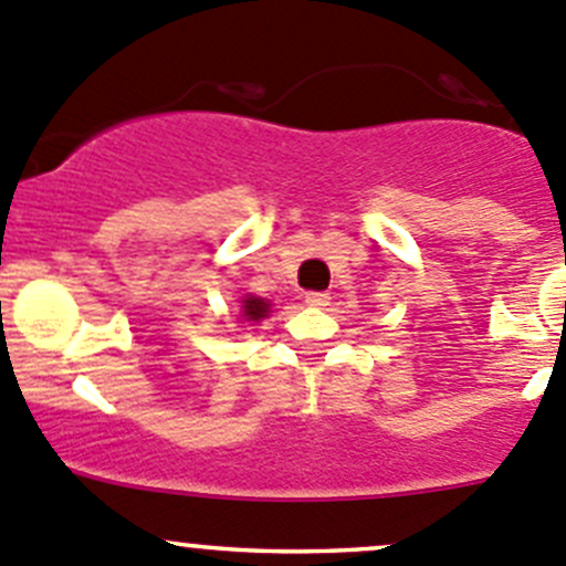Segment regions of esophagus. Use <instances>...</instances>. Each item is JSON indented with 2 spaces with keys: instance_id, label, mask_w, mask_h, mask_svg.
Returning a JSON list of instances; mask_svg holds the SVG:
<instances>
[{
  "instance_id": "obj_1",
  "label": "esophagus",
  "mask_w": 566,
  "mask_h": 566,
  "mask_svg": "<svg viewBox=\"0 0 566 566\" xmlns=\"http://www.w3.org/2000/svg\"><path fill=\"white\" fill-rule=\"evenodd\" d=\"M304 298H306V304H310V306H328L331 295L328 293H315V290H312V293H306Z\"/></svg>"
}]
</instances>
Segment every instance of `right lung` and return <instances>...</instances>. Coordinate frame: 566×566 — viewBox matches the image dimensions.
Instances as JSON below:
<instances>
[{
    "label": "right lung",
    "mask_w": 566,
    "mask_h": 566,
    "mask_svg": "<svg viewBox=\"0 0 566 566\" xmlns=\"http://www.w3.org/2000/svg\"><path fill=\"white\" fill-rule=\"evenodd\" d=\"M268 310H271V304H265L262 298H254V295H249V298L243 301V317L247 319H262L268 315Z\"/></svg>",
    "instance_id": "1"
}]
</instances>
